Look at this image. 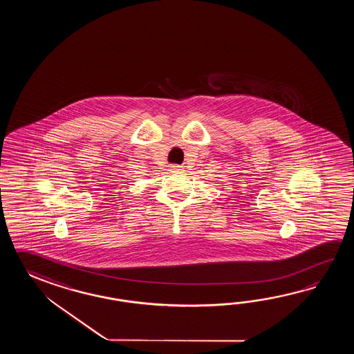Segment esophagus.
Segmentation results:
<instances>
[{
	"instance_id": "34e87169",
	"label": "esophagus",
	"mask_w": 354,
	"mask_h": 354,
	"mask_svg": "<svg viewBox=\"0 0 354 354\" xmlns=\"http://www.w3.org/2000/svg\"><path fill=\"white\" fill-rule=\"evenodd\" d=\"M172 169H174V172H182V171H183L180 167L177 166L172 167Z\"/></svg>"
}]
</instances>
